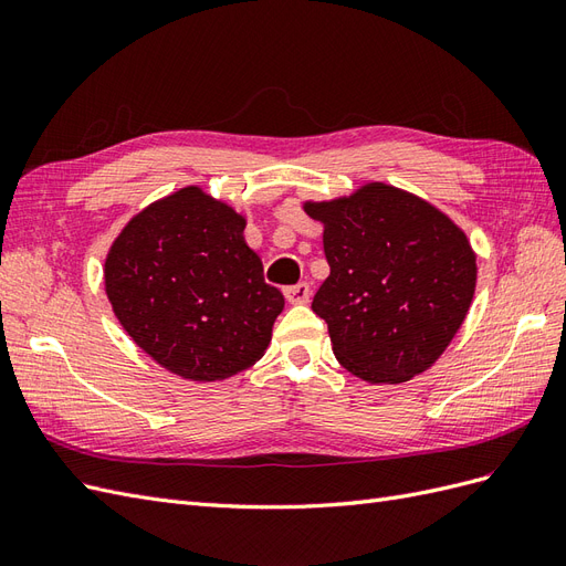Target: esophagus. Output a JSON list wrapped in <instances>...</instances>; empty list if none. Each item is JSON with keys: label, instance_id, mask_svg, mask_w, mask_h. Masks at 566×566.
Returning a JSON list of instances; mask_svg holds the SVG:
<instances>
[{"label": "esophagus", "instance_id": "esophagus-1", "mask_svg": "<svg viewBox=\"0 0 566 566\" xmlns=\"http://www.w3.org/2000/svg\"><path fill=\"white\" fill-rule=\"evenodd\" d=\"M283 293L290 304H306L312 297V287L310 283H297V285H287Z\"/></svg>", "mask_w": 566, "mask_h": 566}]
</instances>
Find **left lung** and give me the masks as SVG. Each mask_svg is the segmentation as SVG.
Masks as SVG:
<instances>
[{
  "mask_svg": "<svg viewBox=\"0 0 566 566\" xmlns=\"http://www.w3.org/2000/svg\"><path fill=\"white\" fill-rule=\"evenodd\" d=\"M323 224L331 276L312 310L337 361L366 382L397 385L430 368L468 316L476 256L453 221L382 181L304 202Z\"/></svg>",
  "mask_w": 566,
  "mask_h": 566,
  "instance_id": "1",
  "label": "left lung"
}]
</instances>
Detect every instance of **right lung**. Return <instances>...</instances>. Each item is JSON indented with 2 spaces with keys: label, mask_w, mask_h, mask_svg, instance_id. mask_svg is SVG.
<instances>
[{
  "label": "right lung",
  "mask_w": 566,
  "mask_h": 566,
  "mask_svg": "<svg viewBox=\"0 0 566 566\" xmlns=\"http://www.w3.org/2000/svg\"><path fill=\"white\" fill-rule=\"evenodd\" d=\"M243 231V214L186 186L134 214L108 250L106 295L119 325L186 380H224L260 361L283 312Z\"/></svg>",
  "instance_id": "1"
}]
</instances>
